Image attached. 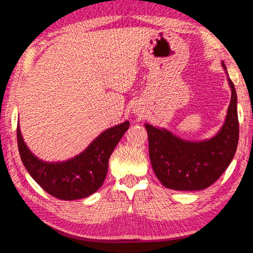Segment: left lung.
<instances>
[{
	"mask_svg": "<svg viewBox=\"0 0 253 253\" xmlns=\"http://www.w3.org/2000/svg\"><path fill=\"white\" fill-rule=\"evenodd\" d=\"M221 65L231 88V100L223 125L211 138L186 140L166 128L145 124L154 173L170 190H204L223 174L233 160L239 142L238 98L224 62Z\"/></svg>",
	"mask_w": 253,
	"mask_h": 253,
	"instance_id": "8db88e82",
	"label": "left lung"
}]
</instances>
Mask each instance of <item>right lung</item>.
<instances>
[{
  "label": "right lung",
  "instance_id": "right-lung-1",
  "mask_svg": "<svg viewBox=\"0 0 253 253\" xmlns=\"http://www.w3.org/2000/svg\"><path fill=\"white\" fill-rule=\"evenodd\" d=\"M128 128V121L118 124L102 131L75 157L62 162H45L30 151L18 124V147L25 169L46 193L65 201L79 200L99 190L108 172L111 153Z\"/></svg>",
  "mask_w": 253,
  "mask_h": 253
}]
</instances>
